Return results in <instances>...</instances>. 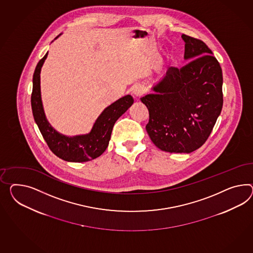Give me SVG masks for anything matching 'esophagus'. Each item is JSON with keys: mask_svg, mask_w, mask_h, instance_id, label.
<instances>
[{"mask_svg": "<svg viewBox=\"0 0 253 253\" xmlns=\"http://www.w3.org/2000/svg\"><path fill=\"white\" fill-rule=\"evenodd\" d=\"M145 93V90H144V88H143L142 86H136L134 88V90L132 91V94H133V96L136 98V99H138V98L141 97L143 94Z\"/></svg>", "mask_w": 253, "mask_h": 253, "instance_id": "esophagus-1", "label": "esophagus"}]
</instances>
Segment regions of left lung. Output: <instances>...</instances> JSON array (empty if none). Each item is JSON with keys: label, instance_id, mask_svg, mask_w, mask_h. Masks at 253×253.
<instances>
[{"label": "left lung", "instance_id": "8db88e82", "mask_svg": "<svg viewBox=\"0 0 253 253\" xmlns=\"http://www.w3.org/2000/svg\"><path fill=\"white\" fill-rule=\"evenodd\" d=\"M184 59L181 69L166 76L141 98L148 108L146 130L156 147L170 153H191L210 136L223 106L220 64L202 40L181 35Z\"/></svg>", "mask_w": 253, "mask_h": 253}]
</instances>
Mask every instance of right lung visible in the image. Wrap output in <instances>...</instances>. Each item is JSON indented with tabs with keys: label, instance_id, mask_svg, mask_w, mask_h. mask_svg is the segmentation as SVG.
Returning a JSON list of instances; mask_svg holds the SVG:
<instances>
[{
	"label": "right lung",
	"instance_id": "right-lung-1",
	"mask_svg": "<svg viewBox=\"0 0 253 253\" xmlns=\"http://www.w3.org/2000/svg\"><path fill=\"white\" fill-rule=\"evenodd\" d=\"M46 57L47 53L39 60L33 75L31 106L34 119L48 148L58 158L71 162H89L96 159L108 147L114 125L133 104L134 99L131 95H126L106 107L98 117L89 134L64 136L52 127L43 109L40 92V72Z\"/></svg>",
	"mask_w": 253,
	"mask_h": 253
}]
</instances>
